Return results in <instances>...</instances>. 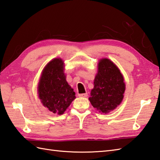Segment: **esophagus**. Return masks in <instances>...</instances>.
Instances as JSON below:
<instances>
[{
  "mask_svg": "<svg viewBox=\"0 0 160 160\" xmlns=\"http://www.w3.org/2000/svg\"><path fill=\"white\" fill-rule=\"evenodd\" d=\"M79 97H88V94L87 93H83V94H79Z\"/></svg>",
  "mask_w": 160,
  "mask_h": 160,
  "instance_id": "obj_1",
  "label": "esophagus"
}]
</instances>
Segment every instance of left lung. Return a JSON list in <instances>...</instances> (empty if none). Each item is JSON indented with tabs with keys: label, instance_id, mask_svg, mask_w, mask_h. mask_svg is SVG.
Returning a JSON list of instances; mask_svg holds the SVG:
<instances>
[{
	"label": "left lung",
	"instance_id": "8db88e82",
	"mask_svg": "<svg viewBox=\"0 0 160 160\" xmlns=\"http://www.w3.org/2000/svg\"><path fill=\"white\" fill-rule=\"evenodd\" d=\"M125 90L124 78L118 67L109 59H101L89 98L92 105L99 112L108 113L120 104Z\"/></svg>",
	"mask_w": 160,
	"mask_h": 160
}]
</instances>
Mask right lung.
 <instances>
[{"label":"right lung","instance_id":"right-lung-1","mask_svg":"<svg viewBox=\"0 0 160 160\" xmlns=\"http://www.w3.org/2000/svg\"><path fill=\"white\" fill-rule=\"evenodd\" d=\"M64 63L60 58L49 62L42 70L38 91L42 105L62 115L75 98V92L66 80Z\"/></svg>","mask_w":160,"mask_h":160}]
</instances>
